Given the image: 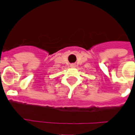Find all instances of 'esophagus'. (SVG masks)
<instances>
[{
  "label": "esophagus",
  "mask_w": 135,
  "mask_h": 135,
  "mask_svg": "<svg viewBox=\"0 0 135 135\" xmlns=\"http://www.w3.org/2000/svg\"><path fill=\"white\" fill-rule=\"evenodd\" d=\"M71 67L75 68V64H71Z\"/></svg>",
  "instance_id": "obj_1"
}]
</instances>
